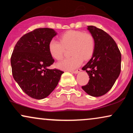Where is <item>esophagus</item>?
Segmentation results:
<instances>
[{"label":"esophagus","mask_w":133,"mask_h":133,"mask_svg":"<svg viewBox=\"0 0 133 133\" xmlns=\"http://www.w3.org/2000/svg\"><path fill=\"white\" fill-rule=\"evenodd\" d=\"M81 71V69H77L76 71H71L72 73H74V74H77V73Z\"/></svg>","instance_id":"1"}]
</instances>
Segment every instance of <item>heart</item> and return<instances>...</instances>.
<instances>
[{
    "label": "heart",
    "instance_id": "heart-1",
    "mask_svg": "<svg viewBox=\"0 0 133 133\" xmlns=\"http://www.w3.org/2000/svg\"><path fill=\"white\" fill-rule=\"evenodd\" d=\"M60 41L51 40L49 43V51L56 60L62 59L66 49L71 56L57 64V67L65 71H72L92 57L95 47V41L91 33L81 30H68L62 34Z\"/></svg>",
    "mask_w": 133,
    "mask_h": 133
}]
</instances>
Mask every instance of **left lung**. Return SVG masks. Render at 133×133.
Listing matches in <instances>:
<instances>
[{
    "label": "left lung",
    "instance_id": "8db88e82",
    "mask_svg": "<svg viewBox=\"0 0 133 133\" xmlns=\"http://www.w3.org/2000/svg\"><path fill=\"white\" fill-rule=\"evenodd\" d=\"M88 29L95 41L92 58L82 70L86 71L89 80L82 89L90 96L104 95L115 83L121 72V54L116 43L108 33L93 25Z\"/></svg>",
    "mask_w": 133,
    "mask_h": 133
}]
</instances>
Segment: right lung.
<instances>
[{
    "mask_svg": "<svg viewBox=\"0 0 133 133\" xmlns=\"http://www.w3.org/2000/svg\"><path fill=\"white\" fill-rule=\"evenodd\" d=\"M56 34L52 29H36L20 38L13 50L10 63L14 79L32 98L42 99L48 96L64 73L57 69H48L54 62L49 43Z\"/></svg>",
    "mask_w": 133,
    "mask_h": 133,
    "instance_id": "right-lung-1",
    "label": "right lung"
}]
</instances>
